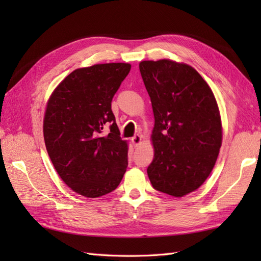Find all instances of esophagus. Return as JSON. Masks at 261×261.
Wrapping results in <instances>:
<instances>
[{
  "mask_svg": "<svg viewBox=\"0 0 261 261\" xmlns=\"http://www.w3.org/2000/svg\"><path fill=\"white\" fill-rule=\"evenodd\" d=\"M131 141H132V143H134V146H139L140 143H141V141H142V136L136 135L135 137H132Z\"/></svg>",
  "mask_w": 261,
  "mask_h": 261,
  "instance_id": "obj_1",
  "label": "esophagus"
}]
</instances>
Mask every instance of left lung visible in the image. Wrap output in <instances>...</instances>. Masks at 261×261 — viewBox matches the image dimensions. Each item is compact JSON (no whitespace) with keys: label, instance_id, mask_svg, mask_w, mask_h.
<instances>
[{"label":"left lung","instance_id":"left-lung-1","mask_svg":"<svg viewBox=\"0 0 261 261\" xmlns=\"http://www.w3.org/2000/svg\"><path fill=\"white\" fill-rule=\"evenodd\" d=\"M139 69L150 96L153 188L182 197L206 180L222 145V122L214 94L192 66L170 59L143 60Z\"/></svg>","mask_w":261,"mask_h":261}]
</instances>
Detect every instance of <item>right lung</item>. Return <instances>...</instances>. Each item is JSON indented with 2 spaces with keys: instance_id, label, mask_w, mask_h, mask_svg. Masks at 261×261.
<instances>
[{
  "instance_id": "add662e5",
  "label": "right lung",
  "mask_w": 261,
  "mask_h": 261,
  "mask_svg": "<svg viewBox=\"0 0 261 261\" xmlns=\"http://www.w3.org/2000/svg\"><path fill=\"white\" fill-rule=\"evenodd\" d=\"M126 63L96 64L71 71L49 96L43 138L60 178L75 193L95 198L114 191L127 167L111 102L129 74ZM111 123L110 132L101 130Z\"/></svg>"
}]
</instances>
